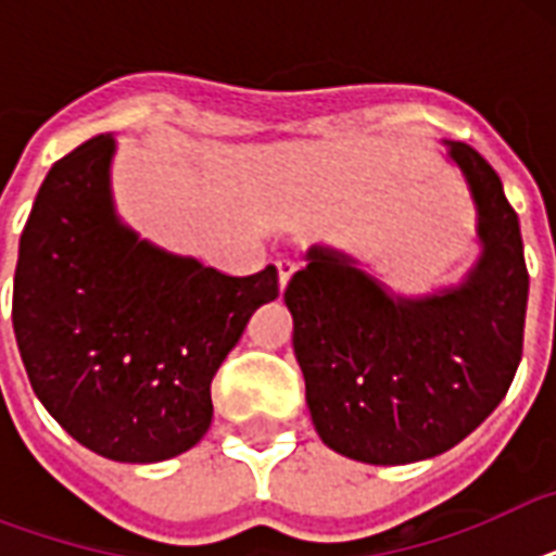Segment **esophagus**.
Segmentation results:
<instances>
[{
	"label": "esophagus",
	"instance_id": "esophagus-1",
	"mask_svg": "<svg viewBox=\"0 0 556 556\" xmlns=\"http://www.w3.org/2000/svg\"><path fill=\"white\" fill-rule=\"evenodd\" d=\"M277 270H279V288H286L288 279H291V274L296 270V262L288 260V256H282V260H277Z\"/></svg>",
	"mask_w": 556,
	"mask_h": 556
}]
</instances>
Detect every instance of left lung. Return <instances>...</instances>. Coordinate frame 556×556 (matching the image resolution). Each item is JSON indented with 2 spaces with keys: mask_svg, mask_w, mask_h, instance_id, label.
I'll return each instance as SVG.
<instances>
[{
  "mask_svg": "<svg viewBox=\"0 0 556 556\" xmlns=\"http://www.w3.org/2000/svg\"><path fill=\"white\" fill-rule=\"evenodd\" d=\"M447 150L473 192L484 248L465 286L392 300L343 253L314 248L286 288L314 427L366 465L456 447L500 406L522 361L528 268L517 210L473 147Z\"/></svg>",
  "mask_w": 556,
  "mask_h": 556,
  "instance_id": "obj_1",
  "label": "left lung"
}]
</instances>
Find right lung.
Returning <instances> with one entry per match:
<instances>
[{
  "label": "right lung",
  "mask_w": 556,
  "mask_h": 556,
  "mask_svg": "<svg viewBox=\"0 0 556 556\" xmlns=\"http://www.w3.org/2000/svg\"><path fill=\"white\" fill-rule=\"evenodd\" d=\"M112 152L100 135L46 176L20 236L11 317L56 424L98 456L150 465L207 432L213 375L279 294V274L230 277L141 242L112 210Z\"/></svg>",
  "instance_id": "1"
}]
</instances>
